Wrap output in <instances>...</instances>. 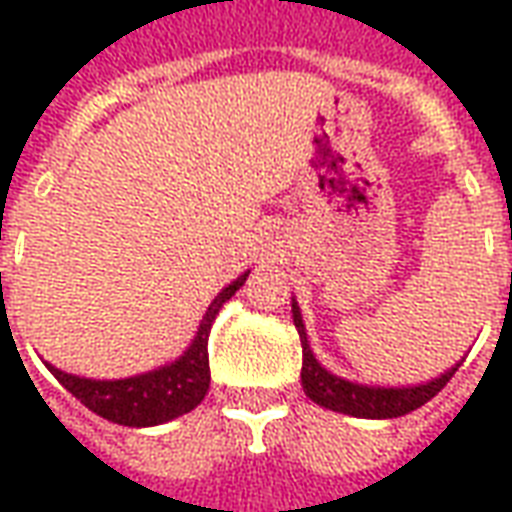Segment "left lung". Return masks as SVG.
<instances>
[{
  "instance_id": "obj_1",
  "label": "left lung",
  "mask_w": 512,
  "mask_h": 512,
  "mask_svg": "<svg viewBox=\"0 0 512 512\" xmlns=\"http://www.w3.org/2000/svg\"><path fill=\"white\" fill-rule=\"evenodd\" d=\"M293 323L299 329L301 337V386L310 400L318 406L329 408V411H340V414H351V417L362 419H392L403 417L414 408L425 406L430 397H436L447 386L455 370L461 362L433 378L428 384L417 386H367L345 381V378L334 376L326 367L312 356L310 343H307V332H304V321H301V310L296 299H293Z\"/></svg>"
}]
</instances>
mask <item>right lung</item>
I'll list each match as a JSON object with an SVG mask.
<instances>
[{"instance_id":"add662e5","label":"right lung","mask_w":512,"mask_h":512,"mask_svg":"<svg viewBox=\"0 0 512 512\" xmlns=\"http://www.w3.org/2000/svg\"><path fill=\"white\" fill-rule=\"evenodd\" d=\"M249 277V271L230 282L227 288L211 301L208 312L202 315V323L191 345L175 362L142 373V376L117 378V381H95V378L71 376L62 373L54 365H46L51 376L57 378L76 400L95 411L98 417L109 419L115 425L128 428H150L164 425L169 419L189 414L191 408L202 403L211 386V367H208V334H211L213 318L219 315L222 304L233 299L235 290L241 288Z\"/></svg>"}]
</instances>
